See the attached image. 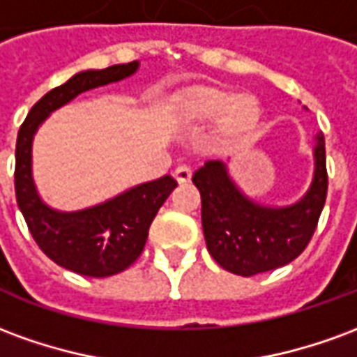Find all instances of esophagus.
<instances>
[{"label": "esophagus", "mask_w": 357, "mask_h": 357, "mask_svg": "<svg viewBox=\"0 0 357 357\" xmlns=\"http://www.w3.org/2000/svg\"><path fill=\"white\" fill-rule=\"evenodd\" d=\"M191 176H193V172H191V168H187V166H179V168H176V172H174V178H176V181H178L179 185L189 183V181H191Z\"/></svg>", "instance_id": "1"}]
</instances>
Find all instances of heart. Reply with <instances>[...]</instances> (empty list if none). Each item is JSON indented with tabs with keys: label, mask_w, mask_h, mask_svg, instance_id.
Returning <instances> with one entry per match:
<instances>
[{
	"label": "heart",
	"mask_w": 357,
	"mask_h": 357,
	"mask_svg": "<svg viewBox=\"0 0 357 357\" xmlns=\"http://www.w3.org/2000/svg\"><path fill=\"white\" fill-rule=\"evenodd\" d=\"M179 116L187 124H206L214 120L210 143L218 149L231 147L255 132L262 109L252 93H237L222 86H197L179 101Z\"/></svg>",
	"instance_id": "b5f03b06"
}]
</instances>
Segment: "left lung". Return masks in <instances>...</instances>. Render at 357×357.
Masks as SVG:
<instances>
[{
    "instance_id": "1",
    "label": "left lung",
    "mask_w": 357,
    "mask_h": 357,
    "mask_svg": "<svg viewBox=\"0 0 357 357\" xmlns=\"http://www.w3.org/2000/svg\"><path fill=\"white\" fill-rule=\"evenodd\" d=\"M201 191L202 231L212 258L235 275L250 277L287 266L302 255L327 197L325 137L314 139V176L298 201L284 206L248 197L224 160H206L193 174Z\"/></svg>"
}]
</instances>
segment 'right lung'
Listing matches in <instances>:
<instances>
[{
    "instance_id": "obj_1",
    "label": "right lung",
    "mask_w": 357,
    "mask_h": 357,
    "mask_svg": "<svg viewBox=\"0 0 357 357\" xmlns=\"http://www.w3.org/2000/svg\"><path fill=\"white\" fill-rule=\"evenodd\" d=\"M139 61L102 70H82L36 102L17 137L15 191L28 229L51 260L88 277H109L130 268L147 243L149 227L168 195L178 187L172 176L130 187L116 197L88 208L57 210L43 201L32 176V143L38 128L66 102L89 89L126 80Z\"/></svg>"
}]
</instances>
